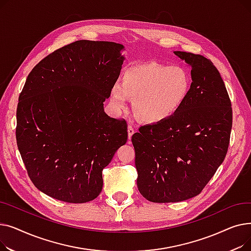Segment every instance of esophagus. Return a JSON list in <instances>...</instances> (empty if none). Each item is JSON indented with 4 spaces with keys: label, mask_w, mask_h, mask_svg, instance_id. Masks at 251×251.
<instances>
[{
    "label": "esophagus",
    "mask_w": 251,
    "mask_h": 251,
    "mask_svg": "<svg viewBox=\"0 0 251 251\" xmlns=\"http://www.w3.org/2000/svg\"><path fill=\"white\" fill-rule=\"evenodd\" d=\"M128 137H129V139L131 138V136H132L133 134H134V132H135V130H134V128H133V126L132 125H128Z\"/></svg>",
    "instance_id": "1"
}]
</instances>
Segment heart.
I'll return each instance as SVG.
<instances>
[{"label":"heart","mask_w":251,"mask_h":251,"mask_svg":"<svg viewBox=\"0 0 251 251\" xmlns=\"http://www.w3.org/2000/svg\"><path fill=\"white\" fill-rule=\"evenodd\" d=\"M190 87L191 77L185 68L149 63L127 69L121 83L113 84L110 99L118 112L127 109L129 98L135 99L134 111L141 121L161 123L181 109Z\"/></svg>","instance_id":"heart-1"}]
</instances>
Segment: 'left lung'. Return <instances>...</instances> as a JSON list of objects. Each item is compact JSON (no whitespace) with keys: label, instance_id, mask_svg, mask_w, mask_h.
<instances>
[{"label":"left lung","instance_id":"8db88e82","mask_svg":"<svg viewBox=\"0 0 251 251\" xmlns=\"http://www.w3.org/2000/svg\"><path fill=\"white\" fill-rule=\"evenodd\" d=\"M191 67V87L168 120L132 135L140 194L151 202H177L199 195L227 154L231 100L214 63L201 55L174 51Z\"/></svg>","mask_w":251,"mask_h":251}]
</instances>
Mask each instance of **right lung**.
I'll list each match as a JSON object with an SVG mask.
<instances>
[{"instance_id":"obj_1","label":"right lung","mask_w":251,"mask_h":251,"mask_svg":"<svg viewBox=\"0 0 251 251\" xmlns=\"http://www.w3.org/2000/svg\"><path fill=\"white\" fill-rule=\"evenodd\" d=\"M123 49L77 41L50 52L26 79L16 112L17 147L34 186L52 199H97L102 169L127 141L126 121L103 112Z\"/></svg>"}]
</instances>
